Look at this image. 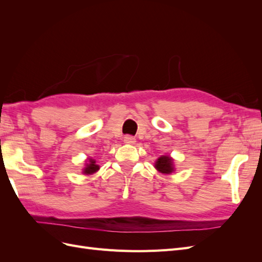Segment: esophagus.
I'll list each match as a JSON object with an SVG mask.
<instances>
[{"label": "esophagus", "instance_id": "1", "mask_svg": "<svg viewBox=\"0 0 262 262\" xmlns=\"http://www.w3.org/2000/svg\"><path fill=\"white\" fill-rule=\"evenodd\" d=\"M124 143H128V144H134L136 143V138L132 137V136H125L123 138Z\"/></svg>", "mask_w": 262, "mask_h": 262}]
</instances>
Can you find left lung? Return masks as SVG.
Masks as SVG:
<instances>
[{"label": "left lung", "instance_id": "1", "mask_svg": "<svg viewBox=\"0 0 262 262\" xmlns=\"http://www.w3.org/2000/svg\"><path fill=\"white\" fill-rule=\"evenodd\" d=\"M155 168L164 173H170L173 170L172 160L169 156H161L155 163Z\"/></svg>", "mask_w": 262, "mask_h": 262}]
</instances>
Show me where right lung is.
Instances as JSON below:
<instances>
[{"mask_svg": "<svg viewBox=\"0 0 262 262\" xmlns=\"http://www.w3.org/2000/svg\"><path fill=\"white\" fill-rule=\"evenodd\" d=\"M95 163H96V162L93 161V160H90V164L86 165V167L84 169V172L86 173V175H90V173H93V172H95V171L99 169L98 165H96Z\"/></svg>", "mask_w": 262, "mask_h": 262, "instance_id": "add662e5", "label": "right lung"}]
</instances>
